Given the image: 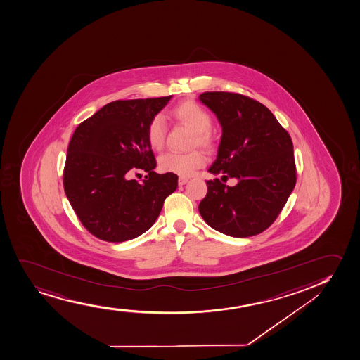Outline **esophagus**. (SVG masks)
<instances>
[{"label":"esophagus","instance_id":"34e87169","mask_svg":"<svg viewBox=\"0 0 360 360\" xmlns=\"http://www.w3.org/2000/svg\"><path fill=\"white\" fill-rule=\"evenodd\" d=\"M188 181H189V178L179 177L178 178V184H179V186H184V184L188 183Z\"/></svg>","mask_w":360,"mask_h":360}]
</instances>
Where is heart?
I'll list each match as a JSON object with an SVG mask.
<instances>
[{
	"label": "heart",
	"instance_id": "b5f03b06",
	"mask_svg": "<svg viewBox=\"0 0 360 360\" xmlns=\"http://www.w3.org/2000/svg\"><path fill=\"white\" fill-rule=\"evenodd\" d=\"M172 115L176 120L188 125L194 130L193 145H198L203 148H210L213 145V136L210 128L212 117L206 109L194 101L181 103L172 110ZM166 123L162 113H158L150 118L146 129L147 142L153 150H160L165 142ZM159 169L162 172L178 174V176H190L198 167L206 162V157L201 150H195L188 153H176L169 152L159 158Z\"/></svg>",
	"mask_w": 360,
	"mask_h": 360
}]
</instances>
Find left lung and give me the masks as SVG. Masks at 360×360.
<instances>
[{
    "instance_id": "left-lung-1",
    "label": "left lung",
    "mask_w": 360,
    "mask_h": 360,
    "mask_svg": "<svg viewBox=\"0 0 360 360\" xmlns=\"http://www.w3.org/2000/svg\"><path fill=\"white\" fill-rule=\"evenodd\" d=\"M198 99L221 125L218 154L208 172L237 179L235 186L218 178L208 181L198 212L224 235H259L271 226L295 189L291 138L274 115L254 99L230 92H205Z\"/></svg>"
}]
</instances>
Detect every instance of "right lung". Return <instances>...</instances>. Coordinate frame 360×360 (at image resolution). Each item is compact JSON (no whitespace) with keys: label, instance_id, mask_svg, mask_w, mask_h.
I'll use <instances>...</instances> for the list:
<instances>
[{"label":"right lung","instance_id":"add662e5","mask_svg":"<svg viewBox=\"0 0 360 360\" xmlns=\"http://www.w3.org/2000/svg\"><path fill=\"white\" fill-rule=\"evenodd\" d=\"M170 97L112 101L79 124L69 142L63 186L82 225L99 239L120 243L150 229L178 176L157 166L146 129ZM136 169L148 172L138 183Z\"/></svg>","mask_w":360,"mask_h":360}]
</instances>
